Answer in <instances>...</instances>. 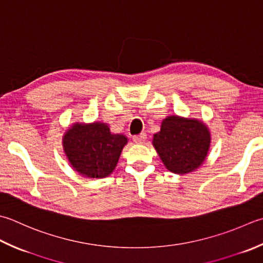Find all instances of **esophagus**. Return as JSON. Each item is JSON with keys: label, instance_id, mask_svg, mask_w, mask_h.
I'll list each match as a JSON object with an SVG mask.
<instances>
[{"label": "esophagus", "instance_id": "34e87169", "mask_svg": "<svg viewBox=\"0 0 263 263\" xmlns=\"http://www.w3.org/2000/svg\"><path fill=\"white\" fill-rule=\"evenodd\" d=\"M146 139H147V135L146 133H140V135H138V136H135L133 137V141H135L136 143H143L146 141Z\"/></svg>", "mask_w": 263, "mask_h": 263}]
</instances>
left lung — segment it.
<instances>
[{
	"instance_id": "obj_1",
	"label": "left lung",
	"mask_w": 263,
	"mask_h": 263,
	"mask_svg": "<svg viewBox=\"0 0 263 263\" xmlns=\"http://www.w3.org/2000/svg\"><path fill=\"white\" fill-rule=\"evenodd\" d=\"M153 146L170 172L188 174L206 159L211 146L208 125L197 118L167 116L154 135Z\"/></svg>"
}]
</instances>
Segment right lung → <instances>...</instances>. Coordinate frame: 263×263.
<instances>
[{
    "label": "right lung",
    "instance_id": "right-lung-1",
    "mask_svg": "<svg viewBox=\"0 0 263 263\" xmlns=\"http://www.w3.org/2000/svg\"><path fill=\"white\" fill-rule=\"evenodd\" d=\"M128 139L102 122H76L63 136L67 161L82 177L102 179L114 171Z\"/></svg>",
    "mask_w": 263,
    "mask_h": 263
}]
</instances>
